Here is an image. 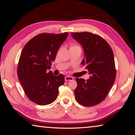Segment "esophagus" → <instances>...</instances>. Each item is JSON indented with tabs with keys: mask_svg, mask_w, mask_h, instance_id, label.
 I'll return each mask as SVG.
<instances>
[{
	"mask_svg": "<svg viewBox=\"0 0 135 135\" xmlns=\"http://www.w3.org/2000/svg\"><path fill=\"white\" fill-rule=\"evenodd\" d=\"M73 80V77L69 76H67L65 77V81H71V80Z\"/></svg>",
	"mask_w": 135,
	"mask_h": 135,
	"instance_id": "1",
	"label": "esophagus"
}]
</instances>
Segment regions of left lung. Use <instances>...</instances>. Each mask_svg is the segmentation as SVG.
<instances>
[{
	"label": "left lung",
	"instance_id": "8db88e82",
	"mask_svg": "<svg viewBox=\"0 0 135 135\" xmlns=\"http://www.w3.org/2000/svg\"><path fill=\"white\" fill-rule=\"evenodd\" d=\"M84 50L81 64L90 75L89 79L76 78V99L85 107L94 106L105 99L115 79L116 70L113 52L100 36L89 32L71 33Z\"/></svg>",
	"mask_w": 135,
	"mask_h": 135
}]
</instances>
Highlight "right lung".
I'll use <instances>...</instances> for the list:
<instances>
[{"label":"right lung","instance_id":"right-lung-1","mask_svg":"<svg viewBox=\"0 0 135 135\" xmlns=\"http://www.w3.org/2000/svg\"><path fill=\"white\" fill-rule=\"evenodd\" d=\"M68 35L42 33L25 45L18 62L17 74L27 97L40 105L52 103L58 97L59 87L65 77L54 76L51 69L59 47Z\"/></svg>","mask_w":135,"mask_h":135}]
</instances>
